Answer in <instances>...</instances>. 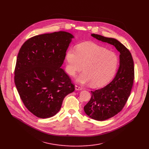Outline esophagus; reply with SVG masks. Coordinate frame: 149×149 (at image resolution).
I'll return each mask as SVG.
<instances>
[{
	"label": "esophagus",
	"instance_id": "esophagus-1",
	"mask_svg": "<svg viewBox=\"0 0 149 149\" xmlns=\"http://www.w3.org/2000/svg\"><path fill=\"white\" fill-rule=\"evenodd\" d=\"M75 90H82V89L81 87L77 86V85L75 86Z\"/></svg>",
	"mask_w": 149,
	"mask_h": 149
}]
</instances>
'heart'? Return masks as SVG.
<instances>
[{
	"mask_svg": "<svg viewBox=\"0 0 149 149\" xmlns=\"http://www.w3.org/2000/svg\"><path fill=\"white\" fill-rule=\"evenodd\" d=\"M65 58L67 73L74 76L83 68L84 72L77 78V82L91 83L93 87L107 84L115 74L119 63L115 52L91 42L79 44L77 49L69 48Z\"/></svg>",
	"mask_w": 149,
	"mask_h": 149,
	"instance_id": "1",
	"label": "heart"
}]
</instances>
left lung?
<instances>
[{"label": "left lung", "instance_id": "8db88e82", "mask_svg": "<svg viewBox=\"0 0 149 149\" xmlns=\"http://www.w3.org/2000/svg\"><path fill=\"white\" fill-rule=\"evenodd\" d=\"M91 36L113 45L120 53V67L113 80L104 88L91 91V98L84 107L90 117L104 121L121 111L128 100L134 80V62L129 50L116 39L94 33Z\"/></svg>", "mask_w": 149, "mask_h": 149}]
</instances>
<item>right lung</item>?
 I'll list each match as a JSON object with an SVG mask.
<instances>
[{
  "instance_id": "1",
  "label": "right lung",
  "mask_w": 149,
  "mask_h": 149,
  "mask_svg": "<svg viewBox=\"0 0 149 149\" xmlns=\"http://www.w3.org/2000/svg\"><path fill=\"white\" fill-rule=\"evenodd\" d=\"M74 38L65 31L39 35L27 40L19 51L15 86L26 109L39 118L55 116L63 98L75 90L61 68Z\"/></svg>"
}]
</instances>
